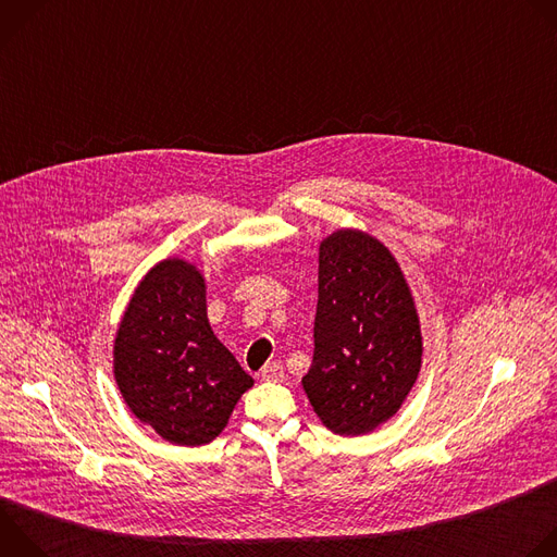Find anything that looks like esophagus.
<instances>
[{
	"mask_svg": "<svg viewBox=\"0 0 557 557\" xmlns=\"http://www.w3.org/2000/svg\"><path fill=\"white\" fill-rule=\"evenodd\" d=\"M262 379L264 381H271V383H280L284 381V368L280 361H271L262 368Z\"/></svg>",
	"mask_w": 557,
	"mask_h": 557,
	"instance_id": "34e87169",
	"label": "esophagus"
}]
</instances>
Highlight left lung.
I'll use <instances>...</instances> for the list:
<instances>
[{"instance_id": "1", "label": "left lung", "mask_w": 557, "mask_h": 557, "mask_svg": "<svg viewBox=\"0 0 557 557\" xmlns=\"http://www.w3.org/2000/svg\"><path fill=\"white\" fill-rule=\"evenodd\" d=\"M317 293L304 389L329 430L366 434L396 414L421 370L412 293L389 251L352 228L322 243Z\"/></svg>"}]
</instances>
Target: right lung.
Wrapping results in <instances>:
<instances>
[{
	"mask_svg": "<svg viewBox=\"0 0 557 557\" xmlns=\"http://www.w3.org/2000/svg\"><path fill=\"white\" fill-rule=\"evenodd\" d=\"M114 376L136 419L187 447L213 441L253 385L209 326L200 271L176 258L158 262L129 299Z\"/></svg>",
	"mask_w": 557,
	"mask_h": 557,
	"instance_id": "1",
	"label": "right lung"
}]
</instances>
